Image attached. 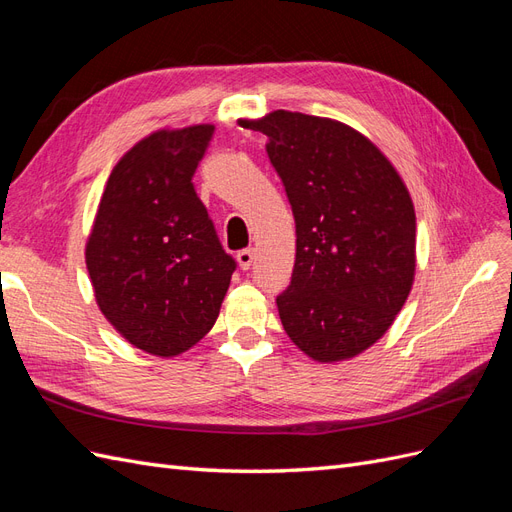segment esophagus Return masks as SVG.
Returning a JSON list of instances; mask_svg holds the SVG:
<instances>
[{"label":"esophagus","mask_w":512,"mask_h":512,"mask_svg":"<svg viewBox=\"0 0 512 512\" xmlns=\"http://www.w3.org/2000/svg\"><path fill=\"white\" fill-rule=\"evenodd\" d=\"M237 262H239V267H241L243 271L250 269L252 262H254V250H241V252L237 254Z\"/></svg>","instance_id":"34e87169"}]
</instances>
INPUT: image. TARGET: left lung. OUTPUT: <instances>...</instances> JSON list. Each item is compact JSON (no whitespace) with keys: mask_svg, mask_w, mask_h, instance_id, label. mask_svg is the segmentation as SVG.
I'll list each match as a JSON object with an SVG mask.
<instances>
[{"mask_svg":"<svg viewBox=\"0 0 512 512\" xmlns=\"http://www.w3.org/2000/svg\"><path fill=\"white\" fill-rule=\"evenodd\" d=\"M267 134L297 228L284 331L318 363L352 359L389 331L412 290L416 215L404 179L367 136L329 117L273 111Z\"/></svg>","mask_w":512,"mask_h":512,"instance_id":"left-lung-1","label":"left lung"}]
</instances>
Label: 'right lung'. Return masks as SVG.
I'll use <instances>...</instances> for the list:
<instances>
[{"label":"right lung","mask_w":512,"mask_h":512,"mask_svg":"<svg viewBox=\"0 0 512 512\" xmlns=\"http://www.w3.org/2000/svg\"><path fill=\"white\" fill-rule=\"evenodd\" d=\"M213 130L196 123L138 141L108 177L85 245L104 318L162 359L211 331L237 267L192 183Z\"/></svg>","instance_id":"right-lung-1"}]
</instances>
